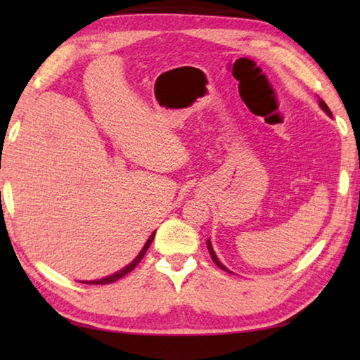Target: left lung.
Returning <instances> with one entry per match:
<instances>
[{"instance_id": "left-lung-1", "label": "left lung", "mask_w": 360, "mask_h": 360, "mask_svg": "<svg viewBox=\"0 0 360 360\" xmlns=\"http://www.w3.org/2000/svg\"><path fill=\"white\" fill-rule=\"evenodd\" d=\"M319 106L322 108V111H326L328 115H330L332 117V112H330V109H328V106L326 105V101H322V100H319ZM206 245H208V251H210V254H211V259H212V262H214V264L219 266V268H222V270H225V271H229L227 268H225L221 262H219V259H217V255H216V252H214V249H212V245H211V241L208 240L206 241ZM230 273V271H229Z\"/></svg>"}]
</instances>
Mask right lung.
<instances>
[{"instance_id": "add662e5", "label": "right lung", "mask_w": 360, "mask_h": 360, "mask_svg": "<svg viewBox=\"0 0 360 360\" xmlns=\"http://www.w3.org/2000/svg\"><path fill=\"white\" fill-rule=\"evenodd\" d=\"M154 236H155V231L149 236V240L146 241V245H144V248L141 249V252H139V254L136 255V257L133 259L131 264H129V265H127L125 268H122V270H119L117 273H114V275H111V276L101 278V279H95V281H81V283H84V284H111V283H115V281H117V279L124 278L125 275H129V273L133 270V268H135V266L139 264V262L143 260L146 251H148L149 246H150V243H152V240H154Z\"/></svg>"}]
</instances>
